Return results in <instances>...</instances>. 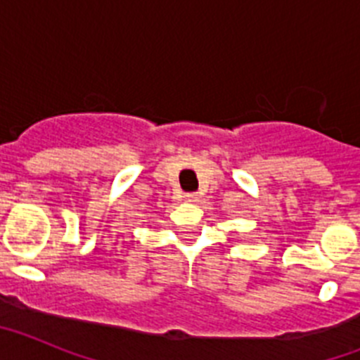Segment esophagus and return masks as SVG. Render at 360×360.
Wrapping results in <instances>:
<instances>
[{
	"instance_id": "obj_1",
	"label": "esophagus",
	"mask_w": 360,
	"mask_h": 360,
	"mask_svg": "<svg viewBox=\"0 0 360 360\" xmlns=\"http://www.w3.org/2000/svg\"><path fill=\"white\" fill-rule=\"evenodd\" d=\"M198 198H200V196L196 195V193H187V195H184V200H186V202H189V203L198 202Z\"/></svg>"
}]
</instances>
